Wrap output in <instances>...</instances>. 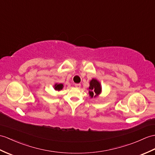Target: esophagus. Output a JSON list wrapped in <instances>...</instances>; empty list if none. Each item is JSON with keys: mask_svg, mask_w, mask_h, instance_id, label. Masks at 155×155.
Instances as JSON below:
<instances>
[{"mask_svg": "<svg viewBox=\"0 0 155 155\" xmlns=\"http://www.w3.org/2000/svg\"><path fill=\"white\" fill-rule=\"evenodd\" d=\"M74 86L76 88H80L81 87V84H74Z\"/></svg>", "mask_w": 155, "mask_h": 155, "instance_id": "34e87169", "label": "esophagus"}]
</instances>
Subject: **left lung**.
Returning <instances> with one entry per match:
<instances>
[{
    "mask_svg": "<svg viewBox=\"0 0 155 155\" xmlns=\"http://www.w3.org/2000/svg\"><path fill=\"white\" fill-rule=\"evenodd\" d=\"M89 95L91 98L98 96L102 92V87L100 82L95 78H92L90 82L89 86Z\"/></svg>",
    "mask_w": 155,
    "mask_h": 155,
    "instance_id": "obj_1",
    "label": "left lung"
}]
</instances>
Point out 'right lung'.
Masks as SVG:
<instances>
[{"label":"right lung","instance_id":"1","mask_svg":"<svg viewBox=\"0 0 155 155\" xmlns=\"http://www.w3.org/2000/svg\"><path fill=\"white\" fill-rule=\"evenodd\" d=\"M63 88V84H55V86H54V88H55V91H60L61 90H62Z\"/></svg>","mask_w":155,"mask_h":155}]
</instances>
